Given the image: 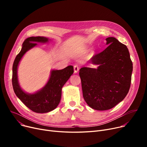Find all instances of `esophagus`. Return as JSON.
Masks as SVG:
<instances>
[{"label": "esophagus", "instance_id": "34e87169", "mask_svg": "<svg viewBox=\"0 0 147 147\" xmlns=\"http://www.w3.org/2000/svg\"><path fill=\"white\" fill-rule=\"evenodd\" d=\"M74 73H77L79 70V66L78 65H75L74 66Z\"/></svg>", "mask_w": 147, "mask_h": 147}]
</instances>
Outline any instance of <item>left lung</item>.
Returning <instances> with one entry per match:
<instances>
[{
	"label": "left lung",
	"instance_id": "obj_1",
	"mask_svg": "<svg viewBox=\"0 0 147 147\" xmlns=\"http://www.w3.org/2000/svg\"><path fill=\"white\" fill-rule=\"evenodd\" d=\"M105 40L108 47L90 59L97 68L82 67L79 71L84 101L99 111L110 110L124 99L133 70L127 46L115 37Z\"/></svg>",
	"mask_w": 147,
	"mask_h": 147
}]
</instances>
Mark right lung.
<instances>
[{"instance_id": "1", "label": "right lung", "mask_w": 147, "mask_h": 147, "mask_svg": "<svg viewBox=\"0 0 147 147\" xmlns=\"http://www.w3.org/2000/svg\"><path fill=\"white\" fill-rule=\"evenodd\" d=\"M48 41L49 38L40 36L26 38L12 66V83L15 95L28 109L37 113H48L56 109L61 100L62 88L74 72L72 65L59 70L53 69L51 71L48 82L41 90L32 94L26 93L22 90L17 76V69L21 59L26 52L37 45L36 43H46Z\"/></svg>"}]
</instances>
